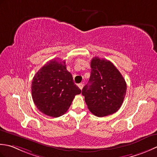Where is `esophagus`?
Returning a JSON list of instances; mask_svg holds the SVG:
<instances>
[{
    "label": "esophagus",
    "mask_w": 157,
    "mask_h": 157,
    "mask_svg": "<svg viewBox=\"0 0 157 157\" xmlns=\"http://www.w3.org/2000/svg\"><path fill=\"white\" fill-rule=\"evenodd\" d=\"M83 86H84V84H83V83H80L78 85V87L82 90V89L83 88Z\"/></svg>",
    "instance_id": "esophagus-1"
}]
</instances>
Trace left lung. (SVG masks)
<instances>
[{
    "mask_svg": "<svg viewBox=\"0 0 157 157\" xmlns=\"http://www.w3.org/2000/svg\"><path fill=\"white\" fill-rule=\"evenodd\" d=\"M91 69L88 84L82 90L89 110L99 117L113 114L123 104L126 82L109 60L95 57L91 59Z\"/></svg>",
    "mask_w": 157,
    "mask_h": 157,
    "instance_id": "left-lung-1",
    "label": "left lung"
}]
</instances>
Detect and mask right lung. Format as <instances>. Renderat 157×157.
<instances>
[{
  "label": "right lung",
  "mask_w": 157,
  "mask_h": 157,
  "mask_svg": "<svg viewBox=\"0 0 157 157\" xmlns=\"http://www.w3.org/2000/svg\"><path fill=\"white\" fill-rule=\"evenodd\" d=\"M31 87L36 108L52 117L64 114L75 95L81 92L75 84L72 75L66 70L65 60L59 58L50 60L38 70L33 79Z\"/></svg>",
  "instance_id": "add662e5"
}]
</instances>
